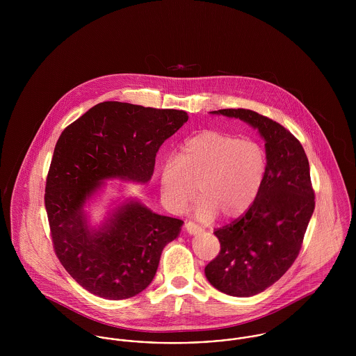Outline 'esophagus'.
I'll list each match as a JSON object with an SVG mask.
<instances>
[{"instance_id": "obj_1", "label": "esophagus", "mask_w": 356, "mask_h": 356, "mask_svg": "<svg viewBox=\"0 0 356 356\" xmlns=\"http://www.w3.org/2000/svg\"><path fill=\"white\" fill-rule=\"evenodd\" d=\"M185 229H186V232L189 233V234H199V233H202L203 232V229L199 226V225H196L195 222H186V225H185Z\"/></svg>"}]
</instances>
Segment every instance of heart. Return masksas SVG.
Instances as JSON below:
<instances>
[{
	"label": "heart",
	"mask_w": 356,
	"mask_h": 356,
	"mask_svg": "<svg viewBox=\"0 0 356 356\" xmlns=\"http://www.w3.org/2000/svg\"><path fill=\"white\" fill-rule=\"evenodd\" d=\"M267 174L261 144L219 131L188 138L178 156H170L160 170V192L172 209H184L199 192L196 213L211 219L220 212L233 219L254 203Z\"/></svg>",
	"instance_id": "heart-1"
}]
</instances>
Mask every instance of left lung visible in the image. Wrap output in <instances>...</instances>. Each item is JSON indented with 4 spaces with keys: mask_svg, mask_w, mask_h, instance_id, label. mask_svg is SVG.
I'll use <instances>...</instances> for the list:
<instances>
[{
    "mask_svg": "<svg viewBox=\"0 0 356 356\" xmlns=\"http://www.w3.org/2000/svg\"><path fill=\"white\" fill-rule=\"evenodd\" d=\"M211 113L241 119L264 140L267 174L263 186L241 218L215 229L220 251L204 270L218 291L250 298L277 282L300 252L315 208L308 159L291 131L254 111L238 108Z\"/></svg>",
    "mask_w": 356,
    "mask_h": 356,
    "instance_id": "8db88e82",
    "label": "left lung"
}]
</instances>
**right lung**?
I'll return each mask as SVG.
<instances>
[{"instance_id":"right-lung-1","label":"right lung","mask_w":356,"mask_h":356,"mask_svg":"<svg viewBox=\"0 0 356 356\" xmlns=\"http://www.w3.org/2000/svg\"><path fill=\"white\" fill-rule=\"evenodd\" d=\"M188 119L185 111L104 102L61 133L45 188L51 243L90 293L108 300L138 295L152 282L163 248L178 237L181 219L134 199L116 205L99 227L89 225L83 207L106 179L147 184L159 148Z\"/></svg>"}]
</instances>
